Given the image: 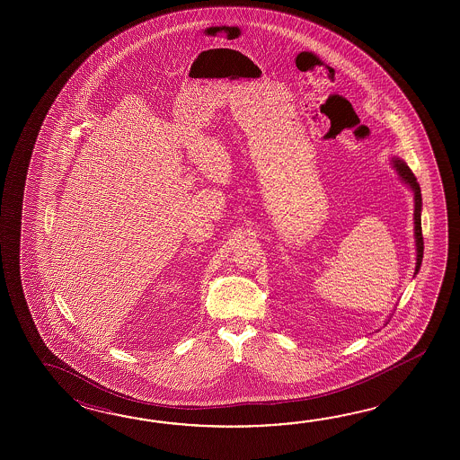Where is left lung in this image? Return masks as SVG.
I'll list each match as a JSON object with an SVG mask.
<instances>
[{"label": "left lung", "mask_w": 460, "mask_h": 460, "mask_svg": "<svg viewBox=\"0 0 460 460\" xmlns=\"http://www.w3.org/2000/svg\"><path fill=\"white\" fill-rule=\"evenodd\" d=\"M393 163H394V167H396L401 179L414 192V236H416V250H418V261H416V273H418L420 268V261H422V253H424V240H422V228H420V206H422L420 200L422 199H420V184H418V179L412 174L410 167L406 166L404 161L393 159Z\"/></svg>", "instance_id": "obj_1"}]
</instances>
